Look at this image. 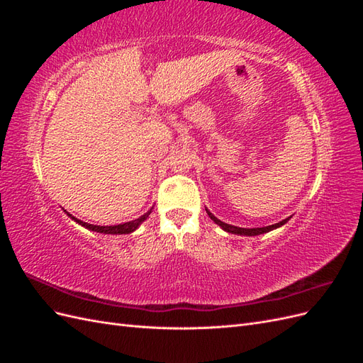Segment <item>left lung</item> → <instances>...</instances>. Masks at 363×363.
Returning a JSON list of instances; mask_svg holds the SVG:
<instances>
[{
    "mask_svg": "<svg viewBox=\"0 0 363 363\" xmlns=\"http://www.w3.org/2000/svg\"><path fill=\"white\" fill-rule=\"evenodd\" d=\"M206 212H207L208 218H211L215 224H218L219 227H221V228L224 230V232L232 233V235H239V236H257V235L268 233V232H271V230H276V228L284 225V224H286V223L289 221V219H291V216H288L286 219H283V221H280V223H277V224H272V225L256 227V228H244V227H236V225H232V224L223 223L221 219H218L211 211H208V208H206Z\"/></svg>",
    "mask_w": 363,
    "mask_h": 363,
    "instance_id": "1",
    "label": "left lung"
}]
</instances>
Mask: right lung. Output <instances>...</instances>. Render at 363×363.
Instances as JSON below:
<instances>
[{"label":"right lung","instance_id":"1","mask_svg":"<svg viewBox=\"0 0 363 363\" xmlns=\"http://www.w3.org/2000/svg\"><path fill=\"white\" fill-rule=\"evenodd\" d=\"M152 207L150 208V211L147 213H144L142 216L133 219V221H128V223H124V224H116V225H94V224H87L84 221H82V219L72 216L69 212L63 211L65 213H67L74 223H77L79 225L91 230V232H96V233H103V235H128V233H133L135 230L139 228V225L145 221V219L148 218V215L151 213Z\"/></svg>","mask_w":363,"mask_h":363}]
</instances>
